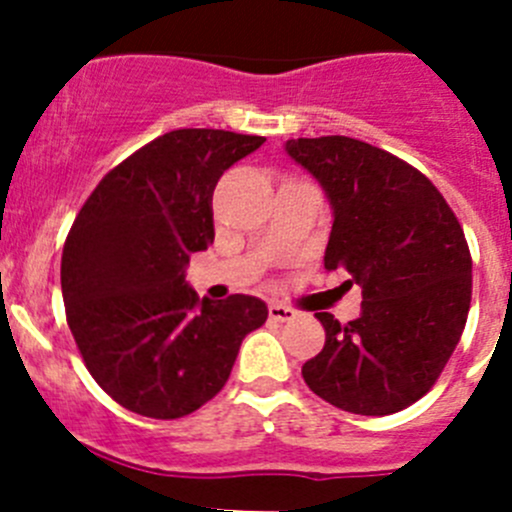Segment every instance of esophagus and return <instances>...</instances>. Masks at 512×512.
<instances>
[{
	"instance_id": "esophagus-1",
	"label": "esophagus",
	"mask_w": 512,
	"mask_h": 512,
	"mask_svg": "<svg viewBox=\"0 0 512 512\" xmlns=\"http://www.w3.org/2000/svg\"><path fill=\"white\" fill-rule=\"evenodd\" d=\"M270 319H275V322H292V319H297V312L292 307H285V304H270Z\"/></svg>"
}]
</instances>
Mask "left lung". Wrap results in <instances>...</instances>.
Masks as SVG:
<instances>
[{
	"label": "left lung",
	"instance_id": "obj_1",
	"mask_svg": "<svg viewBox=\"0 0 512 512\" xmlns=\"http://www.w3.org/2000/svg\"><path fill=\"white\" fill-rule=\"evenodd\" d=\"M287 156L332 205L324 267L361 287V314L319 312L327 342L302 366L337 409L389 416L421 399L451 359L471 307V252L436 185L401 158L347 136L297 138Z\"/></svg>",
	"mask_w": 512,
	"mask_h": 512
}]
</instances>
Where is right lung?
Returning a JSON list of instances; mask_svg holds the SVG:
<instances>
[{"instance_id":"add662e5","label":"right lung","mask_w":512,"mask_h":512,"mask_svg":"<svg viewBox=\"0 0 512 512\" xmlns=\"http://www.w3.org/2000/svg\"><path fill=\"white\" fill-rule=\"evenodd\" d=\"M262 143L215 128L165 133L116 165L71 225L61 255L69 329L96 384L133 414L198 411L265 324L262 299L200 302L185 282L190 255L215 237L220 175Z\"/></svg>"}]
</instances>
